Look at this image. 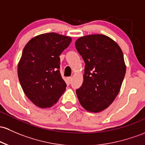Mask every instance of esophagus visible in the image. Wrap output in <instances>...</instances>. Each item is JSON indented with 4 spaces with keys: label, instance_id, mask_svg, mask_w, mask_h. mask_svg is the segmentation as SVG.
Listing matches in <instances>:
<instances>
[{
    "label": "esophagus",
    "instance_id": "esophagus-1",
    "mask_svg": "<svg viewBox=\"0 0 145 145\" xmlns=\"http://www.w3.org/2000/svg\"><path fill=\"white\" fill-rule=\"evenodd\" d=\"M71 80H72V78L71 77H68L67 78V83L70 84L71 82Z\"/></svg>",
    "mask_w": 145,
    "mask_h": 145
}]
</instances>
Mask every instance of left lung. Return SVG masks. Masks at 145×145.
I'll return each instance as SVG.
<instances>
[{"label":"left lung","mask_w":145,"mask_h":145,"mask_svg":"<svg viewBox=\"0 0 145 145\" xmlns=\"http://www.w3.org/2000/svg\"><path fill=\"white\" fill-rule=\"evenodd\" d=\"M76 48L85 63L83 82L76 94L84 109H106L120 91L126 73L123 53L116 42L103 34L78 38Z\"/></svg>","instance_id":"left-lung-1"}]
</instances>
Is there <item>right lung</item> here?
Masks as SVG:
<instances>
[{
	"label": "right lung",
	"mask_w": 145,
	"mask_h": 145,
	"mask_svg": "<svg viewBox=\"0 0 145 145\" xmlns=\"http://www.w3.org/2000/svg\"><path fill=\"white\" fill-rule=\"evenodd\" d=\"M71 40L70 36L46 33L32 38L24 47L18 64V79L27 97L40 108L54 105L66 89L59 56Z\"/></svg>",
	"instance_id": "obj_1"
}]
</instances>
